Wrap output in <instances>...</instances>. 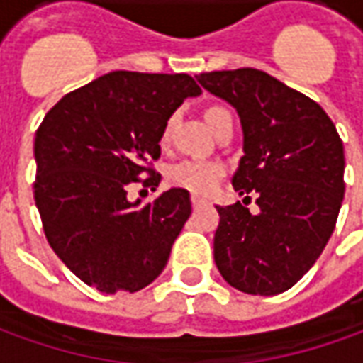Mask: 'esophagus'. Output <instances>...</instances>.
<instances>
[{"label":"esophagus","mask_w":363,"mask_h":363,"mask_svg":"<svg viewBox=\"0 0 363 363\" xmlns=\"http://www.w3.org/2000/svg\"><path fill=\"white\" fill-rule=\"evenodd\" d=\"M190 202H192V206H194V208H198V206H204V204H206L204 198H200V196H192V198H190Z\"/></svg>","instance_id":"1"}]
</instances>
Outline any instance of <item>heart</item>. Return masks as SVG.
<instances>
[{"label": "heart", "mask_w": 363, "mask_h": 363, "mask_svg": "<svg viewBox=\"0 0 363 363\" xmlns=\"http://www.w3.org/2000/svg\"><path fill=\"white\" fill-rule=\"evenodd\" d=\"M174 116L167 120L165 128H163V140H167L169 134H171ZM206 122H208V126L212 128L213 134L221 126L233 124L228 108H223L220 104H213L206 111ZM221 177H223V167L218 161H202V159H182V161L173 163L167 171V179H169L171 184L189 190V192H194V194L212 192Z\"/></svg>", "instance_id": "b5f03b06"}]
</instances>
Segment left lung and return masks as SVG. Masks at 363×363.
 Returning <instances> with one entry per match:
<instances>
[{
    "label": "left lung",
    "instance_id": "left-lung-1",
    "mask_svg": "<svg viewBox=\"0 0 363 363\" xmlns=\"http://www.w3.org/2000/svg\"><path fill=\"white\" fill-rule=\"evenodd\" d=\"M233 104L243 151L233 189L243 202L216 206L213 260L229 286L276 296L303 278L333 235L344 198V147L333 120L303 93L255 67L198 75ZM257 194L259 214L246 208Z\"/></svg>",
    "mask_w": 363,
    "mask_h": 363
}]
</instances>
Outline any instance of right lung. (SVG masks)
<instances>
[{
    "label": "right lung",
    "mask_w": 363,
    "mask_h": 363,
    "mask_svg": "<svg viewBox=\"0 0 363 363\" xmlns=\"http://www.w3.org/2000/svg\"><path fill=\"white\" fill-rule=\"evenodd\" d=\"M189 74L111 72L60 99L35 138V200L60 260L103 294L150 286L190 218V194L171 189L130 202L134 182L155 186L161 138L186 96Z\"/></svg>",
    "instance_id": "right-lung-1"
}]
</instances>
